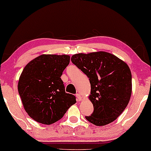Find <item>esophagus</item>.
<instances>
[{"label":"esophagus","instance_id":"34e87169","mask_svg":"<svg viewBox=\"0 0 151 151\" xmlns=\"http://www.w3.org/2000/svg\"><path fill=\"white\" fill-rule=\"evenodd\" d=\"M76 99H77V101H81V99H82V97H81V95L79 93H77V94H76Z\"/></svg>","mask_w":151,"mask_h":151}]
</instances>
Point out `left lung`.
Wrapping results in <instances>:
<instances>
[{"mask_svg": "<svg viewBox=\"0 0 151 151\" xmlns=\"http://www.w3.org/2000/svg\"><path fill=\"white\" fill-rule=\"evenodd\" d=\"M71 61L89 78L94 110L85 118L99 126L116 120L131 97L132 75L127 64L106 52L76 54Z\"/></svg>", "mask_w": 151, "mask_h": 151, "instance_id": "left-lung-1", "label": "left lung"}]
</instances>
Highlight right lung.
Returning a JSON list of instances; mask_svg holds the SVG:
<instances>
[{"label":"right lung","instance_id":"obj_1","mask_svg":"<svg viewBox=\"0 0 151 151\" xmlns=\"http://www.w3.org/2000/svg\"><path fill=\"white\" fill-rule=\"evenodd\" d=\"M69 63L68 55L43 54L24 68L18 91L24 109L35 121L54 124L76 102L75 95L65 92L60 78Z\"/></svg>","mask_w":151,"mask_h":151}]
</instances>
